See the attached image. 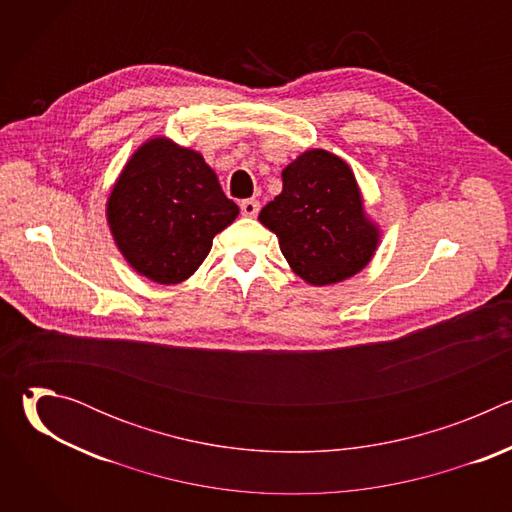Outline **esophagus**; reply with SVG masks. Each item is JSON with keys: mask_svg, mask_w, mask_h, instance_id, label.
<instances>
[{"mask_svg": "<svg viewBox=\"0 0 512 512\" xmlns=\"http://www.w3.org/2000/svg\"><path fill=\"white\" fill-rule=\"evenodd\" d=\"M239 206L245 216H257V212H259V200H255V198H247Z\"/></svg>", "mask_w": 512, "mask_h": 512, "instance_id": "1", "label": "esophagus"}]
</instances>
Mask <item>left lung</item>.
Instances as JSON below:
<instances>
[{
  "label": "left lung",
  "mask_w": 512,
  "mask_h": 512,
  "mask_svg": "<svg viewBox=\"0 0 512 512\" xmlns=\"http://www.w3.org/2000/svg\"><path fill=\"white\" fill-rule=\"evenodd\" d=\"M281 178V194L261 208L259 221L279 237L291 269L312 285H328L371 261L379 235L362 214L346 162L312 150L291 162Z\"/></svg>",
  "instance_id": "1"
}]
</instances>
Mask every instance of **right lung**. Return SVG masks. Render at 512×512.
Instances as JSON below:
<instances>
[{
	"label": "right lung",
	"mask_w": 512,
	"mask_h": 512,
	"mask_svg": "<svg viewBox=\"0 0 512 512\" xmlns=\"http://www.w3.org/2000/svg\"><path fill=\"white\" fill-rule=\"evenodd\" d=\"M237 214L202 156L164 137L133 154L107 204L111 233L129 265L166 285L188 279Z\"/></svg>",
	"instance_id": "obj_1"
}]
</instances>
